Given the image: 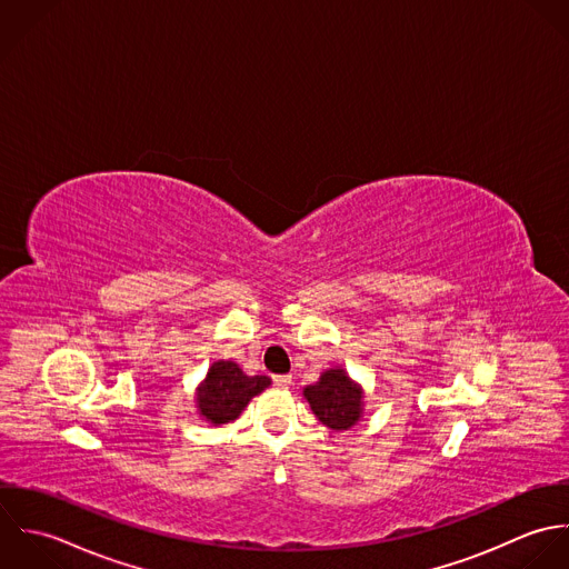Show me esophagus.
<instances>
[{
  "mask_svg": "<svg viewBox=\"0 0 569 569\" xmlns=\"http://www.w3.org/2000/svg\"><path fill=\"white\" fill-rule=\"evenodd\" d=\"M272 382H274L277 387H281V389H288V387L292 385V376H274Z\"/></svg>",
  "mask_w": 569,
  "mask_h": 569,
  "instance_id": "34e87169",
  "label": "esophagus"
}]
</instances>
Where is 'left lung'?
Wrapping results in <instances>:
<instances>
[{"instance_id":"8db88e82","label":"left lung","mask_w":569,"mask_h":569,"mask_svg":"<svg viewBox=\"0 0 569 569\" xmlns=\"http://www.w3.org/2000/svg\"><path fill=\"white\" fill-rule=\"evenodd\" d=\"M315 416L330 429L342 431L358 422L362 411V391L342 369H330L317 385L303 389Z\"/></svg>"}]
</instances>
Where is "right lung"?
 <instances>
[{
    "label": "right lung",
    "mask_w": 569,
    "mask_h": 569,
    "mask_svg": "<svg viewBox=\"0 0 569 569\" xmlns=\"http://www.w3.org/2000/svg\"><path fill=\"white\" fill-rule=\"evenodd\" d=\"M268 385V376H246L230 360L213 362L207 380L198 389L200 413L213 425H227L243 411L250 398L261 393Z\"/></svg>",
    "instance_id": "obj_1"
}]
</instances>
